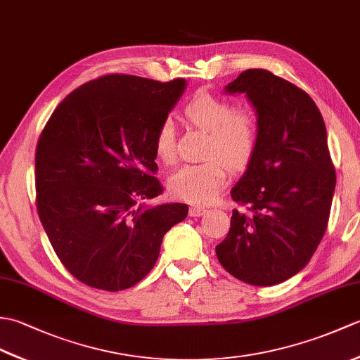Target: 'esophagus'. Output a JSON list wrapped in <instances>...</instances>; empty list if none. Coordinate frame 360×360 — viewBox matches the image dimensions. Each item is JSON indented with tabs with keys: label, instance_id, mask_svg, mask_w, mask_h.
<instances>
[{
	"label": "esophagus",
	"instance_id": "obj_1",
	"mask_svg": "<svg viewBox=\"0 0 360 360\" xmlns=\"http://www.w3.org/2000/svg\"><path fill=\"white\" fill-rule=\"evenodd\" d=\"M207 212L204 207H200V205H193V207H190V217H201L204 213Z\"/></svg>",
	"mask_w": 360,
	"mask_h": 360
}]
</instances>
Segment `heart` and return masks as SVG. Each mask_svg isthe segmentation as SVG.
<instances>
[{
    "label": "heart",
    "mask_w": 360,
    "mask_h": 360,
    "mask_svg": "<svg viewBox=\"0 0 360 360\" xmlns=\"http://www.w3.org/2000/svg\"><path fill=\"white\" fill-rule=\"evenodd\" d=\"M182 116L209 133L204 153L207 160L179 168L168 187L179 200L207 204L224 187L229 168L241 172L252 162L259 143V117L250 106H233L227 98L207 91H198L186 103ZM153 147L159 162H174V131L168 120L159 125Z\"/></svg>",
    "instance_id": "1"
}]
</instances>
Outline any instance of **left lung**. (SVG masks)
I'll list each match as a JSON object with an SVG mask.
<instances>
[{
    "mask_svg": "<svg viewBox=\"0 0 360 360\" xmlns=\"http://www.w3.org/2000/svg\"><path fill=\"white\" fill-rule=\"evenodd\" d=\"M246 93L259 117V143L232 188L231 229L215 248L235 278L272 286L300 272L330 219L335 170L317 105L285 79L248 70L226 86Z\"/></svg>",
    "mask_w": 360,
    "mask_h": 360,
    "instance_id": "8db88e82",
    "label": "left lung"
}]
</instances>
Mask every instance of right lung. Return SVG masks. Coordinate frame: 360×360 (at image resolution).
Segmentation results:
<instances>
[{
	"mask_svg": "<svg viewBox=\"0 0 360 360\" xmlns=\"http://www.w3.org/2000/svg\"><path fill=\"white\" fill-rule=\"evenodd\" d=\"M186 88L106 74L53 110L35 151L37 212L60 262L85 285L124 290L159 257L187 204L145 205L162 193L155 134Z\"/></svg>",
	"mask_w": 360,
	"mask_h": 360,
	"instance_id": "right-lung-1",
	"label": "right lung"
}]
</instances>
